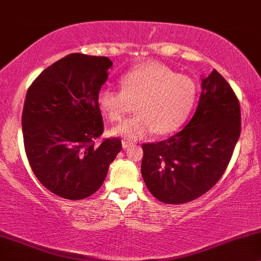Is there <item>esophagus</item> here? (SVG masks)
Masks as SVG:
<instances>
[{"instance_id":"esophagus-1","label":"esophagus","mask_w":261,"mask_h":261,"mask_svg":"<svg viewBox=\"0 0 261 261\" xmlns=\"http://www.w3.org/2000/svg\"><path fill=\"white\" fill-rule=\"evenodd\" d=\"M129 146H132V143H130V141L122 140V147H123L124 150H125V149H128V147H129Z\"/></svg>"}]
</instances>
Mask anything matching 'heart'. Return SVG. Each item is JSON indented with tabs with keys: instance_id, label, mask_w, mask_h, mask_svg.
Segmentation results:
<instances>
[{
	"instance_id": "heart-1",
	"label": "heart",
	"mask_w": 261,
	"mask_h": 261,
	"mask_svg": "<svg viewBox=\"0 0 261 261\" xmlns=\"http://www.w3.org/2000/svg\"><path fill=\"white\" fill-rule=\"evenodd\" d=\"M121 91L102 88L96 101L109 120L121 121L136 104L137 115L117 124L111 134L127 140L143 139L157 132L168 134L184 123L196 98L191 79L168 66L145 62L120 79Z\"/></svg>"
}]
</instances>
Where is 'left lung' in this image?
<instances>
[{"instance_id":"obj_1","label":"left lung","mask_w":261,"mask_h":261,"mask_svg":"<svg viewBox=\"0 0 261 261\" xmlns=\"http://www.w3.org/2000/svg\"><path fill=\"white\" fill-rule=\"evenodd\" d=\"M241 134L240 101L217 70L202 80L197 109L169 139L143 144L141 175L152 196L182 204L209 191L229 165Z\"/></svg>"}]
</instances>
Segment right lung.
<instances>
[{
  "mask_svg": "<svg viewBox=\"0 0 261 261\" xmlns=\"http://www.w3.org/2000/svg\"><path fill=\"white\" fill-rule=\"evenodd\" d=\"M111 66L106 57L69 54L28 89L21 116L25 152L38 181L63 198L94 194L122 149L118 138L95 145L104 132L96 96Z\"/></svg>",
  "mask_w": 261,
  "mask_h": 261,
  "instance_id": "obj_1",
  "label": "right lung"
}]
</instances>
